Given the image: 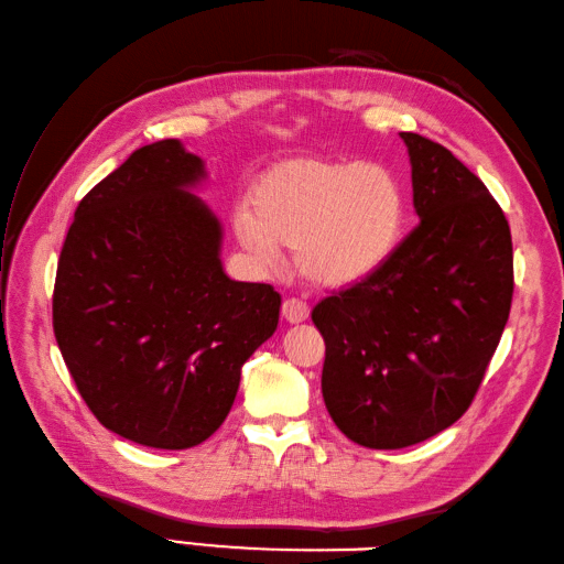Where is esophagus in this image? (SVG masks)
Returning a JSON list of instances; mask_svg holds the SVG:
<instances>
[{"mask_svg": "<svg viewBox=\"0 0 564 564\" xmlns=\"http://www.w3.org/2000/svg\"><path fill=\"white\" fill-rule=\"evenodd\" d=\"M281 312H283L285 322L300 324V322H305L310 317V305L303 303V300H297V297H288V300H283Z\"/></svg>", "mask_w": 564, "mask_h": 564, "instance_id": "obj_1", "label": "esophagus"}]
</instances>
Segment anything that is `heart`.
I'll return each instance as SVG.
<instances>
[{
  "label": "heart",
  "instance_id": "b5f03b06",
  "mask_svg": "<svg viewBox=\"0 0 564 564\" xmlns=\"http://www.w3.org/2000/svg\"><path fill=\"white\" fill-rule=\"evenodd\" d=\"M403 196L389 170L324 159H288L252 187V212L232 214L235 238L261 269L293 247L305 279L341 288L370 276L394 252Z\"/></svg>",
  "mask_w": 564,
  "mask_h": 564
}]
</instances>
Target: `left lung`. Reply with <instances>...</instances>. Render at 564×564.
Here are the masks:
<instances>
[{
	"label": "left lung",
	"instance_id": "obj_1",
	"mask_svg": "<svg viewBox=\"0 0 564 564\" xmlns=\"http://www.w3.org/2000/svg\"><path fill=\"white\" fill-rule=\"evenodd\" d=\"M401 139L421 223L370 276L312 310L326 411L370 449L411 447L459 421L514 293L512 232L488 187L440 143Z\"/></svg>",
	"mask_w": 564,
	"mask_h": 564
}]
</instances>
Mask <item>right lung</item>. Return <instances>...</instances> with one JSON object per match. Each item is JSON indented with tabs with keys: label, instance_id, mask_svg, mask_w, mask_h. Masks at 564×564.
Returning <instances> with one entry per match:
<instances>
[{
	"label": "right lung",
	"instance_id": "add662e5",
	"mask_svg": "<svg viewBox=\"0 0 564 564\" xmlns=\"http://www.w3.org/2000/svg\"><path fill=\"white\" fill-rule=\"evenodd\" d=\"M204 161L177 139L137 149L76 206L52 326L98 421L153 449H189L226 421L281 295L220 264L223 230L189 189Z\"/></svg>",
	"mask_w": 564,
	"mask_h": 564
}]
</instances>
